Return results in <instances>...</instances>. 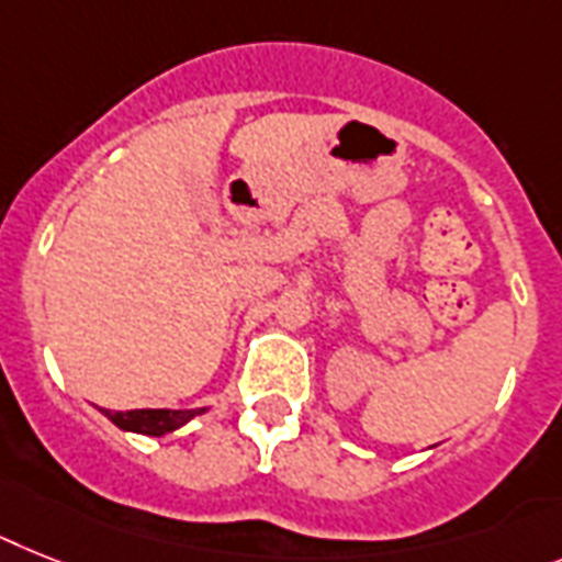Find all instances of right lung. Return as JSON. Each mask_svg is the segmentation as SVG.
I'll list each match as a JSON object with an SVG mask.
<instances>
[{
  "mask_svg": "<svg viewBox=\"0 0 562 562\" xmlns=\"http://www.w3.org/2000/svg\"><path fill=\"white\" fill-rule=\"evenodd\" d=\"M103 414L123 430L146 434V437H164V434L178 430L180 425H187L192 416L203 414V411L178 414V411H105L103 407Z\"/></svg>",
  "mask_w": 562,
  "mask_h": 562,
  "instance_id": "obj_1",
  "label": "right lung"
}]
</instances>
